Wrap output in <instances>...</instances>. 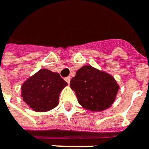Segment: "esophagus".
Masks as SVG:
<instances>
[{
	"instance_id": "esophagus-1",
	"label": "esophagus",
	"mask_w": 149,
	"mask_h": 149,
	"mask_svg": "<svg viewBox=\"0 0 149 149\" xmlns=\"http://www.w3.org/2000/svg\"><path fill=\"white\" fill-rule=\"evenodd\" d=\"M70 79H71V78H70V76L66 77V78H65V80L67 82L68 84H70Z\"/></svg>"
}]
</instances>
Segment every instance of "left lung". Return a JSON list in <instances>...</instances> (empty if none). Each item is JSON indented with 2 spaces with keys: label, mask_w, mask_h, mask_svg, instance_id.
<instances>
[{
  "label": "left lung",
  "mask_w": 149,
  "mask_h": 149,
  "mask_svg": "<svg viewBox=\"0 0 149 149\" xmlns=\"http://www.w3.org/2000/svg\"><path fill=\"white\" fill-rule=\"evenodd\" d=\"M79 103L91 111H102L113 104L119 85L111 74L90 65L78 70L70 80Z\"/></svg>",
  "instance_id": "8db88e82"
}]
</instances>
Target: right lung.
Masks as SVG:
<instances>
[{"label":"right lung","mask_w":149,"mask_h":149,"mask_svg":"<svg viewBox=\"0 0 149 149\" xmlns=\"http://www.w3.org/2000/svg\"><path fill=\"white\" fill-rule=\"evenodd\" d=\"M67 84L58 73L42 69L22 84L21 97L32 110L44 112L58 105L60 93Z\"/></svg>","instance_id":"right-lung-1"}]
</instances>
